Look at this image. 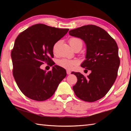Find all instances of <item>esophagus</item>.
Segmentation results:
<instances>
[{"label": "esophagus", "mask_w": 131, "mask_h": 131, "mask_svg": "<svg viewBox=\"0 0 131 131\" xmlns=\"http://www.w3.org/2000/svg\"><path fill=\"white\" fill-rule=\"evenodd\" d=\"M66 73H67L68 74H70L71 72H70V71H69V70H67V71H66Z\"/></svg>", "instance_id": "1"}]
</instances>
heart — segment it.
<instances>
[{"mask_svg": "<svg viewBox=\"0 0 131 131\" xmlns=\"http://www.w3.org/2000/svg\"><path fill=\"white\" fill-rule=\"evenodd\" d=\"M69 44L73 48L75 46L77 45H80V46H83V41L81 40L80 39L77 38V37H72V38H70L69 41ZM59 42H57V43H55L54 45V47H53V51L54 52H55L56 51L57 47L58 45ZM79 63V61L76 60V59H74V60H69V59H61L59 60L58 61V64L65 69H73L75 66L76 65H78Z\"/></svg>", "mask_w": 131, "mask_h": 131, "instance_id": "obj_1", "label": "heart"}]
</instances>
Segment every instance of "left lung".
<instances>
[{
	"label": "left lung",
	"mask_w": 131,
	"mask_h": 131,
	"mask_svg": "<svg viewBox=\"0 0 131 131\" xmlns=\"http://www.w3.org/2000/svg\"><path fill=\"white\" fill-rule=\"evenodd\" d=\"M69 34L84 41L85 60L81 66L91 71L86 77L80 72H72L77 78L73 90L84 101L99 100L105 96L117 78L120 61L116 42L106 31L93 25L70 30Z\"/></svg>",
	"instance_id": "1"
}]
</instances>
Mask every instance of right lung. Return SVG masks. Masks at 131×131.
I'll list each match as a JSON object with an SVG mask.
<instances>
[{
    "instance_id": "1",
    "label": "right lung",
    "mask_w": 131,
    "mask_h": 131,
    "mask_svg": "<svg viewBox=\"0 0 131 131\" xmlns=\"http://www.w3.org/2000/svg\"><path fill=\"white\" fill-rule=\"evenodd\" d=\"M68 29H59L39 24L21 33L11 54L13 76L18 87L29 98L37 101L51 97L66 76L65 69L58 65L46 72L44 63L52 64L53 47L67 34Z\"/></svg>"
}]
</instances>
